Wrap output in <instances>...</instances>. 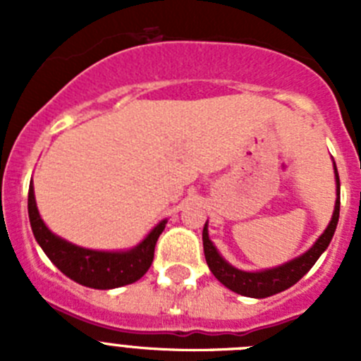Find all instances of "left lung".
<instances>
[{"label":"left lung","instance_id":"left-lung-1","mask_svg":"<svg viewBox=\"0 0 361 361\" xmlns=\"http://www.w3.org/2000/svg\"><path fill=\"white\" fill-rule=\"evenodd\" d=\"M334 178H336V202H334V212L333 216H331L329 226L325 228V231L318 237V240L305 253L282 264V266L269 267V269L262 271H242L238 267L231 266L219 253L213 242L209 240L208 222H206L202 229L204 257H206V262H208V267L212 269L215 279L220 283H224L226 288L231 289L233 293L250 296V298H267V296H273L295 286L314 266L320 255L327 250V245L331 244L334 231H336L338 216H340V177H338L336 164H334Z\"/></svg>","mask_w":361,"mask_h":361}]
</instances>
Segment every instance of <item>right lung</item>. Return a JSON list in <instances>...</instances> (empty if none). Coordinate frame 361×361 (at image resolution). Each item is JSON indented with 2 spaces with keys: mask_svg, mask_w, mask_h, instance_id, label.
Returning <instances> with one entry per match:
<instances>
[{
  "mask_svg": "<svg viewBox=\"0 0 361 361\" xmlns=\"http://www.w3.org/2000/svg\"><path fill=\"white\" fill-rule=\"evenodd\" d=\"M28 219L37 244L50 262L73 282L94 289H116L137 282L153 262L157 238L168 220H161L135 247L126 251H97L81 247L50 231L37 212L34 184L28 188Z\"/></svg>",
  "mask_w": 361,
  "mask_h": 361,
  "instance_id": "right-lung-1",
  "label": "right lung"
}]
</instances>
